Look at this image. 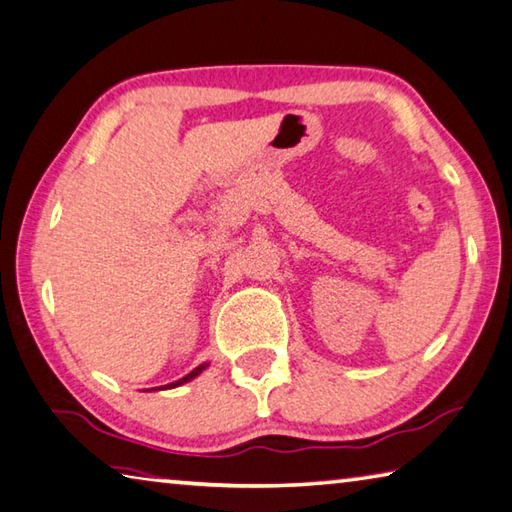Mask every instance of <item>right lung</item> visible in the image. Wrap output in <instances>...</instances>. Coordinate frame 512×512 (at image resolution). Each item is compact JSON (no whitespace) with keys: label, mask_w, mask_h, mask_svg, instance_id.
I'll return each mask as SVG.
<instances>
[{"label":"right lung","mask_w":512,"mask_h":512,"mask_svg":"<svg viewBox=\"0 0 512 512\" xmlns=\"http://www.w3.org/2000/svg\"><path fill=\"white\" fill-rule=\"evenodd\" d=\"M210 365V362H203V365H199V367H194L190 374H185L183 378H179V380H174V383H170V385H165V387H154V389H172V387H179V385H183V383H190V380H194L197 378L203 369H206Z\"/></svg>","instance_id":"1"}]
</instances>
